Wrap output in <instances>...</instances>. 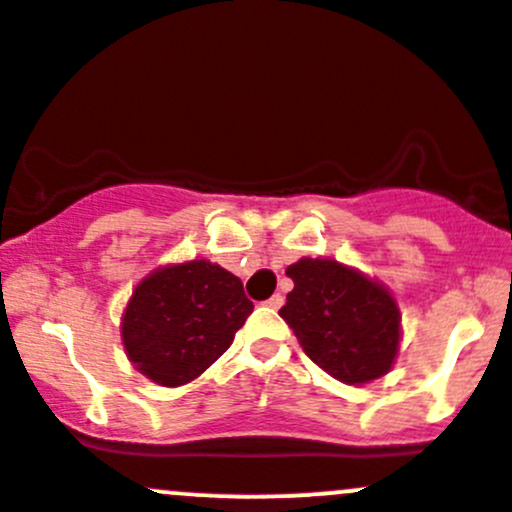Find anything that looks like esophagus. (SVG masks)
Instances as JSON below:
<instances>
[{"mask_svg": "<svg viewBox=\"0 0 512 512\" xmlns=\"http://www.w3.org/2000/svg\"><path fill=\"white\" fill-rule=\"evenodd\" d=\"M266 305H268V308L278 310V308H281V305H283V295H281V293H273L271 298L266 300Z\"/></svg>", "mask_w": 512, "mask_h": 512, "instance_id": "obj_1", "label": "esophagus"}]
</instances>
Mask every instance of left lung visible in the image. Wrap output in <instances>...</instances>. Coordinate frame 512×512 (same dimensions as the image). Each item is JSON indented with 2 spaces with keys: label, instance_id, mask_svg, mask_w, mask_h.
<instances>
[{
  "label": "left lung",
  "instance_id": "1",
  "mask_svg": "<svg viewBox=\"0 0 512 512\" xmlns=\"http://www.w3.org/2000/svg\"><path fill=\"white\" fill-rule=\"evenodd\" d=\"M286 276L293 291L278 313L315 365L345 384L389 372L402 318L387 288L330 258H300Z\"/></svg>",
  "mask_w": 512,
  "mask_h": 512
}]
</instances>
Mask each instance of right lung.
<instances>
[{
	"label": "right lung",
	"mask_w": 512,
	"mask_h": 512,
	"mask_svg": "<svg viewBox=\"0 0 512 512\" xmlns=\"http://www.w3.org/2000/svg\"><path fill=\"white\" fill-rule=\"evenodd\" d=\"M254 313L234 273L204 258L150 273L123 315L130 362L152 382L179 387L219 360Z\"/></svg>",
	"instance_id": "right-lung-1"
}]
</instances>
